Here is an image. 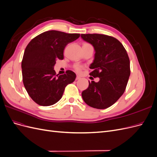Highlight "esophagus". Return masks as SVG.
Masks as SVG:
<instances>
[{
  "instance_id": "1",
  "label": "esophagus",
  "mask_w": 157,
  "mask_h": 157,
  "mask_svg": "<svg viewBox=\"0 0 157 157\" xmlns=\"http://www.w3.org/2000/svg\"><path fill=\"white\" fill-rule=\"evenodd\" d=\"M80 78V77H79V76H77V77H76V80H79Z\"/></svg>"
}]
</instances>
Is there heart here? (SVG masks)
Here are the masks:
<instances>
[{
    "instance_id": "1",
    "label": "heart",
    "mask_w": 157,
    "mask_h": 157,
    "mask_svg": "<svg viewBox=\"0 0 157 157\" xmlns=\"http://www.w3.org/2000/svg\"><path fill=\"white\" fill-rule=\"evenodd\" d=\"M81 69H82V67L81 66H79V65H77L75 67V70L77 71H78V72H80V71H81Z\"/></svg>"
}]
</instances>
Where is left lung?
<instances>
[{
    "label": "left lung",
    "mask_w": 157,
    "mask_h": 157,
    "mask_svg": "<svg viewBox=\"0 0 157 157\" xmlns=\"http://www.w3.org/2000/svg\"><path fill=\"white\" fill-rule=\"evenodd\" d=\"M82 39L94 48L95 56L90 75L99 77V82H89L82 92L88 105L99 109L113 105L124 94L130 75V59L121 42L101 34H82Z\"/></svg>",
    "instance_id": "left-lung-1"
}]
</instances>
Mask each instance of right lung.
<instances>
[{
  "label": "right lung",
  "instance_id": "right-lung-1",
  "mask_svg": "<svg viewBox=\"0 0 157 157\" xmlns=\"http://www.w3.org/2000/svg\"><path fill=\"white\" fill-rule=\"evenodd\" d=\"M80 36L77 33L52 30L41 33L27 44L21 61L23 82L28 94L39 105L50 106L58 102L65 87L72 83L76 75L68 70L56 75L57 59H63V50Z\"/></svg>",
  "mask_w": 157,
  "mask_h": 157
}]
</instances>
